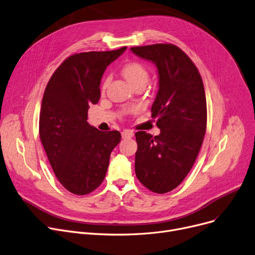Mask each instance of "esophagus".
Listing matches in <instances>:
<instances>
[{"label": "esophagus", "instance_id": "esophagus-1", "mask_svg": "<svg viewBox=\"0 0 255 255\" xmlns=\"http://www.w3.org/2000/svg\"><path fill=\"white\" fill-rule=\"evenodd\" d=\"M122 134H123V138H131V137H133L134 132H133V130H131V129H125V130L122 132Z\"/></svg>", "mask_w": 255, "mask_h": 255}]
</instances>
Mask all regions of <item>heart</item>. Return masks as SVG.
Masks as SVG:
<instances>
[{
  "label": "heart",
  "instance_id": "heart-1",
  "mask_svg": "<svg viewBox=\"0 0 255 255\" xmlns=\"http://www.w3.org/2000/svg\"><path fill=\"white\" fill-rule=\"evenodd\" d=\"M123 75L128 80V82L132 86L140 82L146 83L148 80V72L146 68L139 62H130L125 65L123 68ZM108 82H109V78H107L104 81L103 89L106 88Z\"/></svg>",
  "mask_w": 255,
  "mask_h": 255
}]
</instances>
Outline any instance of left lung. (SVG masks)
I'll return each mask as SVG.
<instances>
[{
	"label": "left lung",
	"instance_id": "obj_1",
	"mask_svg": "<svg viewBox=\"0 0 255 255\" xmlns=\"http://www.w3.org/2000/svg\"><path fill=\"white\" fill-rule=\"evenodd\" d=\"M138 56L155 64L158 92L151 107L158 136L136 132L134 171L139 181L156 193L180 184L197 159L207 127V103L198 68L174 44L131 47Z\"/></svg>",
	"mask_w": 255,
	"mask_h": 255
}]
</instances>
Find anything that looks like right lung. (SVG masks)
Returning <instances> with one entry per match:
<instances>
[{"label": "right lung", "instance_id": "right-lung-1", "mask_svg": "<svg viewBox=\"0 0 255 255\" xmlns=\"http://www.w3.org/2000/svg\"><path fill=\"white\" fill-rule=\"evenodd\" d=\"M127 47L69 56L49 79L43 95L39 133L50 166L67 190L78 196L103 182L118 130L101 131L87 123L89 105L101 97L103 74Z\"/></svg>", "mask_w": 255, "mask_h": 255}]
</instances>
